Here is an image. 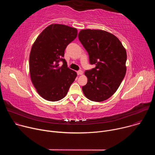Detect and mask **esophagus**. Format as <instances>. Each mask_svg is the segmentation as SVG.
I'll list each match as a JSON object with an SVG mask.
<instances>
[{"instance_id": "esophagus-1", "label": "esophagus", "mask_w": 155, "mask_h": 155, "mask_svg": "<svg viewBox=\"0 0 155 155\" xmlns=\"http://www.w3.org/2000/svg\"><path fill=\"white\" fill-rule=\"evenodd\" d=\"M77 74H78V75H82L83 74V72L81 71H77Z\"/></svg>"}]
</instances>
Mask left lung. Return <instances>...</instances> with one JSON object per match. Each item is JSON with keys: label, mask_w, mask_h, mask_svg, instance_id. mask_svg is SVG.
<instances>
[{"label": "left lung", "mask_w": 155, "mask_h": 155, "mask_svg": "<svg viewBox=\"0 0 155 155\" xmlns=\"http://www.w3.org/2000/svg\"><path fill=\"white\" fill-rule=\"evenodd\" d=\"M78 38L89 54L90 63L96 67L84 72L87 84L82 87L84 96L102 102L118 90L126 72V51L114 34L102 30L83 29Z\"/></svg>", "instance_id": "8db88e82"}]
</instances>
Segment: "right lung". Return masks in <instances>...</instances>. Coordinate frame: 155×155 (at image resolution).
<instances>
[{"instance_id":"right-lung-1","label":"right lung","mask_w":155,"mask_h":155,"mask_svg":"<svg viewBox=\"0 0 155 155\" xmlns=\"http://www.w3.org/2000/svg\"><path fill=\"white\" fill-rule=\"evenodd\" d=\"M77 36L75 28L53 24L44 29L32 47L29 72L38 94L49 101H58L68 94L77 73L68 68L64 51ZM59 61L63 64L60 66Z\"/></svg>"}]
</instances>
